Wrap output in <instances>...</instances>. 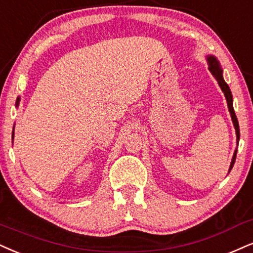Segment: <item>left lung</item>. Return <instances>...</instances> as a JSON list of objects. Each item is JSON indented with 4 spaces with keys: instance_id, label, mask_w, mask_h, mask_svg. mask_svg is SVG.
<instances>
[{
    "instance_id": "left-lung-1",
    "label": "left lung",
    "mask_w": 253,
    "mask_h": 253,
    "mask_svg": "<svg viewBox=\"0 0 253 253\" xmlns=\"http://www.w3.org/2000/svg\"><path fill=\"white\" fill-rule=\"evenodd\" d=\"M207 61H208V64H209V69H210L211 74H212L214 76V79L217 80V82H218V84H219L220 89H222L224 95H225V98H226V102H227V108H229L230 115H231V120H232L233 126H235V129H236L237 144H238V141H239V124H238V120H237V116L235 114V110H233V105H232L233 104V103H232L233 99H232L231 90H230L229 85H227L226 82L223 79V70H222V68H220V64H219V62H218L217 58L212 55H209V56H207ZM236 156H237V149H236L235 154H233L231 164H230L229 172L231 171L233 164H235Z\"/></svg>"
}]
</instances>
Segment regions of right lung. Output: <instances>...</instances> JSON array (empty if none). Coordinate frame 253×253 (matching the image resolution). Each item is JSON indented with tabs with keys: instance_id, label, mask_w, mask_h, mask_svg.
<instances>
[{
	"instance_id": "right-lung-1",
	"label": "right lung",
	"mask_w": 253,
	"mask_h": 253,
	"mask_svg": "<svg viewBox=\"0 0 253 253\" xmlns=\"http://www.w3.org/2000/svg\"><path fill=\"white\" fill-rule=\"evenodd\" d=\"M12 138H14V131H12Z\"/></svg>"
}]
</instances>
